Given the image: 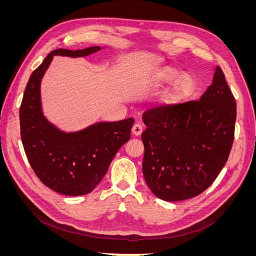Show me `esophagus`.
I'll use <instances>...</instances> for the list:
<instances>
[{"instance_id":"obj_1","label":"esophagus","mask_w":256,"mask_h":256,"mask_svg":"<svg viewBox=\"0 0 256 256\" xmlns=\"http://www.w3.org/2000/svg\"><path fill=\"white\" fill-rule=\"evenodd\" d=\"M143 132V126L140 124H134L132 127V134L134 136H140Z\"/></svg>"}]
</instances>
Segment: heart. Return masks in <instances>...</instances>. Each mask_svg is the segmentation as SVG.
<instances>
[{
	"mask_svg": "<svg viewBox=\"0 0 256 256\" xmlns=\"http://www.w3.org/2000/svg\"><path fill=\"white\" fill-rule=\"evenodd\" d=\"M180 74L182 72L180 69H177L175 67H166L164 69H161L159 74H157L156 82L159 85L170 83L176 80ZM196 88V80L194 76L190 74H184L176 80L173 88L166 92L164 98V102L166 104H176L182 102L186 98H188L192 92H194Z\"/></svg>",
	"mask_w": 256,
	"mask_h": 256,
	"instance_id": "b5f03b06",
	"label": "heart"
}]
</instances>
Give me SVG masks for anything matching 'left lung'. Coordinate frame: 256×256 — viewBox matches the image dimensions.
I'll list each match as a JSON object with an SVG mask.
<instances>
[{"mask_svg":"<svg viewBox=\"0 0 256 256\" xmlns=\"http://www.w3.org/2000/svg\"><path fill=\"white\" fill-rule=\"evenodd\" d=\"M143 175L157 198H194L226 166L233 146L236 102L222 69L200 100L159 106L143 113Z\"/></svg>","mask_w":256,"mask_h":256,"instance_id":"1","label":"left lung"}]
</instances>
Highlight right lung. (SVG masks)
Here are the masks:
<instances>
[{
    "instance_id": "obj_1",
    "label": "right lung",
    "mask_w": 256,
    "mask_h": 256,
    "mask_svg": "<svg viewBox=\"0 0 256 256\" xmlns=\"http://www.w3.org/2000/svg\"><path fill=\"white\" fill-rule=\"evenodd\" d=\"M100 47L50 52L30 74L23 95L19 118L20 134L28 160L40 182L65 196H83L95 189L115 154L130 138L134 120L99 122L80 132H62L44 118L40 80L53 56H86Z\"/></svg>"
}]
</instances>
